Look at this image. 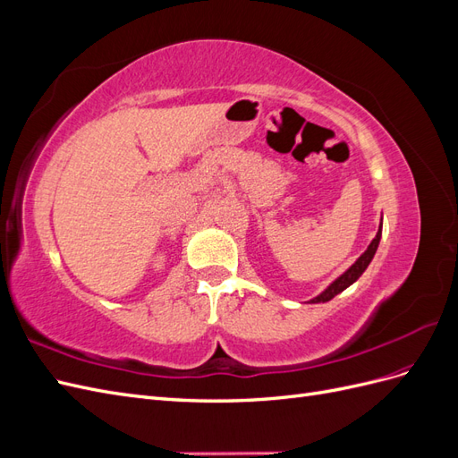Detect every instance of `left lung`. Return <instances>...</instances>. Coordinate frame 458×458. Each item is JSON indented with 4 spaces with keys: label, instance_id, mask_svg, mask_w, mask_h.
<instances>
[{
    "label": "left lung",
    "instance_id": "left-lung-1",
    "mask_svg": "<svg viewBox=\"0 0 458 458\" xmlns=\"http://www.w3.org/2000/svg\"><path fill=\"white\" fill-rule=\"evenodd\" d=\"M380 237H382V224H380V229H378V233H377V237L372 239V242L369 244L367 250H365L361 256H359V259L353 263V266H352L348 271H345L342 276H338V279H336L335 283H332V284L325 290V293H321L317 298H313L311 303L328 301V300L335 298L336 294H340L342 290H345L350 284H353V283L359 279V276L363 275V271L369 267V263L372 261L374 254H377V248H378Z\"/></svg>",
    "mask_w": 458,
    "mask_h": 458
}]
</instances>
